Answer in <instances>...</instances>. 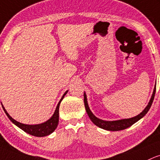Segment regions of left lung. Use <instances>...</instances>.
Wrapping results in <instances>:
<instances>
[{"label": "left lung", "mask_w": 160, "mask_h": 160, "mask_svg": "<svg viewBox=\"0 0 160 160\" xmlns=\"http://www.w3.org/2000/svg\"><path fill=\"white\" fill-rule=\"evenodd\" d=\"M156 93V85L154 87L153 92H152V95L151 96V99H150V102H149L148 105L147 107L144 108L143 112H140L139 115H138L137 116L131 118H126V119H121V120H117V121H104L102 120V119L98 118L92 114V112L89 109L88 103H87V95L85 92L83 94L84 97V105H85L86 111H87V114H88L89 118L92 121V123L94 124H96V126L100 128H102L107 131H122V130L126 129L128 128L131 127V125L136 123L138 121H139L140 118H142L147 113V112L150 110V107L152 106V103L153 102L154 96H155Z\"/></svg>", "instance_id": "1"}]
</instances>
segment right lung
<instances>
[{
	"instance_id": "obj_1",
	"label": "right lung",
	"mask_w": 160,
	"mask_h": 160,
	"mask_svg": "<svg viewBox=\"0 0 160 160\" xmlns=\"http://www.w3.org/2000/svg\"><path fill=\"white\" fill-rule=\"evenodd\" d=\"M68 91H66L64 92L63 96L61 97L60 101H59L57 107H56V109L54 111L53 115H52V118L50 119H48V121H46L45 122L42 123V124H22V123L17 122V121L14 120L12 117L10 116V115L7 112L6 109L4 108V107L3 106V109L5 113H6L7 116L9 118L10 121L17 125V127L20 128V129H22V131H25L27 134L32 135V136L35 137H45L47 136V135H49L52 134V132H54V131L57 128V126L58 124V121H59V106H60L61 102L62 101V99H64V96L67 94Z\"/></svg>"
}]
</instances>
